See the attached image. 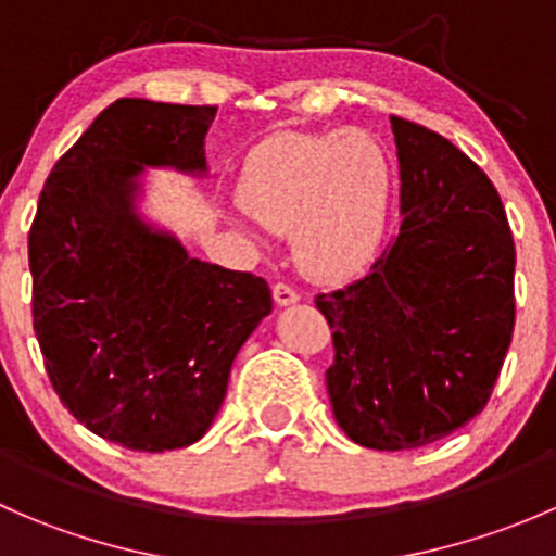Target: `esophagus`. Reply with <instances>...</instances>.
<instances>
[{"label": "esophagus", "mask_w": 556, "mask_h": 556, "mask_svg": "<svg viewBox=\"0 0 556 556\" xmlns=\"http://www.w3.org/2000/svg\"><path fill=\"white\" fill-rule=\"evenodd\" d=\"M271 295H274V304H277V306H290V304H299V301H301L299 290H293L290 285H285V282L274 285Z\"/></svg>", "instance_id": "1"}]
</instances>
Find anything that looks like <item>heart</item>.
Here are the masks:
<instances>
[{
  "label": "heart",
  "instance_id": "heart-1",
  "mask_svg": "<svg viewBox=\"0 0 556 556\" xmlns=\"http://www.w3.org/2000/svg\"><path fill=\"white\" fill-rule=\"evenodd\" d=\"M239 206L290 233L301 271L323 282L355 277L382 244L395 199V159L368 128L274 134L247 155Z\"/></svg>",
  "mask_w": 556,
  "mask_h": 556
}]
</instances>
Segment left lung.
<instances>
[{
    "instance_id": "1",
    "label": "left lung",
    "mask_w": 556,
    "mask_h": 556,
    "mask_svg": "<svg viewBox=\"0 0 556 556\" xmlns=\"http://www.w3.org/2000/svg\"><path fill=\"white\" fill-rule=\"evenodd\" d=\"M401 233L371 271L314 299L333 328L325 371L355 444L417 450L486 406L514 333L511 228L495 185L450 139L392 115Z\"/></svg>"
}]
</instances>
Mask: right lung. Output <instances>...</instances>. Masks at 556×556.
Segmentation results:
<instances>
[{"instance_id": "add662e5", "label": "right lung", "mask_w": 556, "mask_h": 556, "mask_svg": "<svg viewBox=\"0 0 556 556\" xmlns=\"http://www.w3.org/2000/svg\"><path fill=\"white\" fill-rule=\"evenodd\" d=\"M217 106L117 99L55 161L29 231L31 317L72 417L134 452L195 444L237 352L266 314V279L190 257L134 212L144 166L206 172Z\"/></svg>"}]
</instances>
